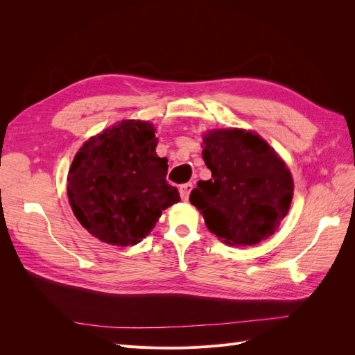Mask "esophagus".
Masks as SVG:
<instances>
[{"instance_id": "34e87169", "label": "esophagus", "mask_w": 355, "mask_h": 355, "mask_svg": "<svg viewBox=\"0 0 355 355\" xmlns=\"http://www.w3.org/2000/svg\"><path fill=\"white\" fill-rule=\"evenodd\" d=\"M191 191H192V184H185V185H182V187L179 188V192H180V197H182V200L187 201V200H188V197H189V194H191Z\"/></svg>"}]
</instances>
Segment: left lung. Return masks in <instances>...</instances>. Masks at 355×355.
I'll list each match as a JSON object with an SVG mask.
<instances>
[{"label":"left lung","instance_id":"obj_1","mask_svg":"<svg viewBox=\"0 0 355 355\" xmlns=\"http://www.w3.org/2000/svg\"><path fill=\"white\" fill-rule=\"evenodd\" d=\"M202 144L211 179L200 180L189 201L209 231L230 245H253L271 237L293 197L284 161L259 135L241 128L207 132Z\"/></svg>","mask_w":355,"mask_h":355}]
</instances>
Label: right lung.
Listing matches in <instances>:
<instances>
[{"mask_svg": "<svg viewBox=\"0 0 355 355\" xmlns=\"http://www.w3.org/2000/svg\"><path fill=\"white\" fill-rule=\"evenodd\" d=\"M155 128L123 120L90 137L75 155L68 197L75 218L93 237L135 245L153 231L164 209L180 201L168 185L167 158H159Z\"/></svg>", "mask_w": 355, "mask_h": 355, "instance_id": "right-lung-1", "label": "right lung"}]
</instances>
